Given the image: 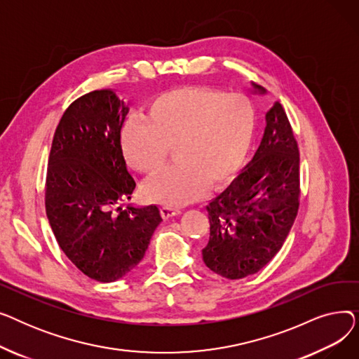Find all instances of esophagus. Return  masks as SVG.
I'll use <instances>...</instances> for the list:
<instances>
[{
    "mask_svg": "<svg viewBox=\"0 0 359 359\" xmlns=\"http://www.w3.org/2000/svg\"><path fill=\"white\" fill-rule=\"evenodd\" d=\"M160 212H161V215H163L164 218H170V217H175V215L180 214V210H179V208H175V206H167V205H164V206H161V208H160Z\"/></svg>",
    "mask_w": 359,
    "mask_h": 359,
    "instance_id": "1",
    "label": "esophagus"
}]
</instances>
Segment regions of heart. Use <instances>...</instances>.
<instances>
[{"mask_svg": "<svg viewBox=\"0 0 359 359\" xmlns=\"http://www.w3.org/2000/svg\"><path fill=\"white\" fill-rule=\"evenodd\" d=\"M255 128L248 97L183 87L163 93L149 106V121L134 118L125 128V153L138 172L153 176L176 145L177 164L145 186L148 199L180 206L195 201L206 186L227 182L243 164Z\"/></svg>", "mask_w": 359, "mask_h": 359, "instance_id": "obj_1", "label": "heart"}]
</instances>
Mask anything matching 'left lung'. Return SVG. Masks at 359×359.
<instances>
[{
  "label": "left lung",
  "mask_w": 359,
  "mask_h": 359,
  "mask_svg": "<svg viewBox=\"0 0 359 359\" xmlns=\"http://www.w3.org/2000/svg\"><path fill=\"white\" fill-rule=\"evenodd\" d=\"M263 94L266 90L253 84ZM253 160L206 206L210 241L202 250L212 272L241 279L259 272L280 250L299 206V153L280 103L266 113Z\"/></svg>",
  "instance_id": "obj_1"
}]
</instances>
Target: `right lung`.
<instances>
[{
  "label": "right lung",
  "instance_id": "1",
  "mask_svg": "<svg viewBox=\"0 0 359 359\" xmlns=\"http://www.w3.org/2000/svg\"><path fill=\"white\" fill-rule=\"evenodd\" d=\"M128 111L115 91L84 94L64 111L48 161L50 229L65 256L99 282L121 279L137 268L163 221L156 205L121 206L135 189L121 144Z\"/></svg>",
  "mask_w": 359,
  "mask_h": 359
}]
</instances>
